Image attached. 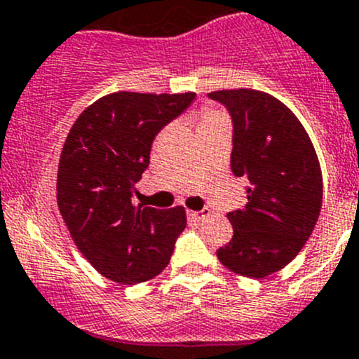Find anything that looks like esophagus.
Instances as JSON below:
<instances>
[{"label": "esophagus", "mask_w": 359, "mask_h": 359, "mask_svg": "<svg viewBox=\"0 0 359 359\" xmlns=\"http://www.w3.org/2000/svg\"><path fill=\"white\" fill-rule=\"evenodd\" d=\"M208 215H209L208 208L201 209V211H190V212H188V216H190L191 219H195V222H201V219H204Z\"/></svg>", "instance_id": "1"}]
</instances>
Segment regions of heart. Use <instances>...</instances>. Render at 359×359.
Masks as SVG:
<instances>
[{"instance_id": "1", "label": "heart", "mask_w": 359, "mask_h": 359, "mask_svg": "<svg viewBox=\"0 0 359 359\" xmlns=\"http://www.w3.org/2000/svg\"><path fill=\"white\" fill-rule=\"evenodd\" d=\"M222 122H226L225 116H223L222 113L215 111V109H204V111L201 113V120H198L197 134L202 133V130L209 129V127L216 126V123H222Z\"/></svg>"}]
</instances>
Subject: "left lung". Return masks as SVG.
<instances>
[{
    "instance_id": "obj_1",
    "label": "left lung",
    "mask_w": 359,
    "mask_h": 359,
    "mask_svg": "<svg viewBox=\"0 0 359 359\" xmlns=\"http://www.w3.org/2000/svg\"><path fill=\"white\" fill-rule=\"evenodd\" d=\"M233 126L230 165L246 180L248 204L230 211L233 236L216 251L229 271L265 278L290 264L321 211L318 155L295 115L272 95L251 88L208 94Z\"/></svg>"
}]
</instances>
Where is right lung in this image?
Instances as JSON below:
<instances>
[{
	"label": "right lung",
	"instance_id": "obj_1",
	"mask_svg": "<svg viewBox=\"0 0 359 359\" xmlns=\"http://www.w3.org/2000/svg\"><path fill=\"white\" fill-rule=\"evenodd\" d=\"M194 99V92H115L88 106L67 134L59 211L81 255L111 281L137 285L161 274L187 226L181 205L136 208L133 194L150 164L155 136Z\"/></svg>",
	"mask_w": 359,
	"mask_h": 359
}]
</instances>
